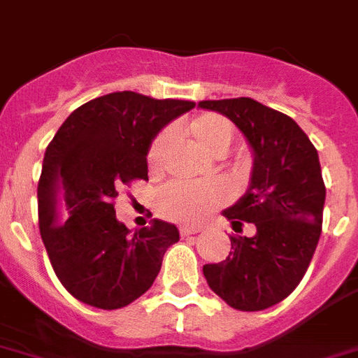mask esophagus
<instances>
[{
	"label": "esophagus",
	"instance_id": "1",
	"mask_svg": "<svg viewBox=\"0 0 358 358\" xmlns=\"http://www.w3.org/2000/svg\"><path fill=\"white\" fill-rule=\"evenodd\" d=\"M201 227H194V225H182L181 229H179V232H181V236H190V234H197V232H201Z\"/></svg>",
	"mask_w": 358,
	"mask_h": 358
}]
</instances>
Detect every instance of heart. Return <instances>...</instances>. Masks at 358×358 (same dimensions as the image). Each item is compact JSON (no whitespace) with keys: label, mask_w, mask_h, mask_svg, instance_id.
Listing matches in <instances>:
<instances>
[{"label":"heart","mask_w":358,"mask_h":358,"mask_svg":"<svg viewBox=\"0 0 358 358\" xmlns=\"http://www.w3.org/2000/svg\"><path fill=\"white\" fill-rule=\"evenodd\" d=\"M188 133L205 152L215 157L225 155L234 138V124L220 113H201L190 120ZM172 133L162 129L148 148V166L159 170L166 157ZM227 201V188L220 181H177L170 182L157 194V208L164 217L185 223L206 220L214 208Z\"/></svg>","instance_id":"obj_1"}]
</instances>
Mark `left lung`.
<instances>
[{
	"instance_id": "1",
	"label": "left lung",
	"mask_w": 358,
	"mask_h": 358,
	"mask_svg": "<svg viewBox=\"0 0 358 358\" xmlns=\"http://www.w3.org/2000/svg\"><path fill=\"white\" fill-rule=\"evenodd\" d=\"M199 108L229 117L252 148L249 188L223 215L236 232L243 223L256 227L252 238L230 236L227 259L203 274L230 307L262 311L296 289L320 239L326 185L318 152L291 117L247 96L203 100Z\"/></svg>"
}]
</instances>
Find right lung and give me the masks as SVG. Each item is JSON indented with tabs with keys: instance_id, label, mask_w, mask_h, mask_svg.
Segmentation results:
<instances>
[{
	"instance_id": "add662e5",
	"label": "right lung",
	"mask_w": 358,
	"mask_h": 358,
	"mask_svg": "<svg viewBox=\"0 0 358 358\" xmlns=\"http://www.w3.org/2000/svg\"><path fill=\"white\" fill-rule=\"evenodd\" d=\"M190 100H157L133 91L80 106L45 150L38 182V220L56 276L87 306L120 309L143 296L161 271L172 223L153 220L129 234L115 215L122 186L148 181V148L190 111Z\"/></svg>"
}]
</instances>
